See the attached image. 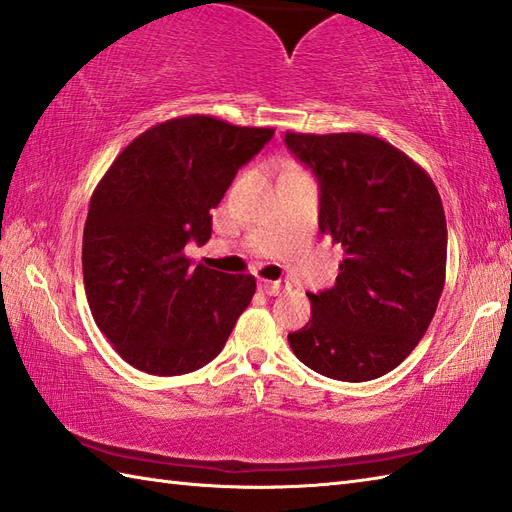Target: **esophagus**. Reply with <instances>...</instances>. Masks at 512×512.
<instances>
[{
  "label": "esophagus",
  "instance_id": "1",
  "mask_svg": "<svg viewBox=\"0 0 512 512\" xmlns=\"http://www.w3.org/2000/svg\"><path fill=\"white\" fill-rule=\"evenodd\" d=\"M287 289H291V285L287 280H260V291H265L267 295H280L285 293Z\"/></svg>",
  "mask_w": 512,
  "mask_h": 512
}]
</instances>
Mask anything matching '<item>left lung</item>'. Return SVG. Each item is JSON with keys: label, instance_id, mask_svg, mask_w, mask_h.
Returning <instances> with one entry per match:
<instances>
[{"label": "left lung", "instance_id": "1", "mask_svg": "<svg viewBox=\"0 0 512 512\" xmlns=\"http://www.w3.org/2000/svg\"><path fill=\"white\" fill-rule=\"evenodd\" d=\"M320 184V230L344 247L335 287L309 293L311 320L289 333L304 366L337 381L394 370L423 339L447 269V221L434 181L366 133H289Z\"/></svg>", "mask_w": 512, "mask_h": 512}]
</instances>
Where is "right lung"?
<instances>
[{"instance_id": "add662e5", "label": "right lung", "mask_w": 512, "mask_h": 512, "mask_svg": "<svg viewBox=\"0 0 512 512\" xmlns=\"http://www.w3.org/2000/svg\"><path fill=\"white\" fill-rule=\"evenodd\" d=\"M274 129L186 116L138 135L98 181L83 232L94 320L133 368L160 377L199 370L223 350L256 278L192 267L238 168Z\"/></svg>"}]
</instances>
